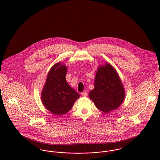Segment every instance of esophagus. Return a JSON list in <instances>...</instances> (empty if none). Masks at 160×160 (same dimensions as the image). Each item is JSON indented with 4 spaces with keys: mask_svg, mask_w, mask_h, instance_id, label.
<instances>
[{
    "mask_svg": "<svg viewBox=\"0 0 160 160\" xmlns=\"http://www.w3.org/2000/svg\"><path fill=\"white\" fill-rule=\"evenodd\" d=\"M81 95H82V97H87L88 93H87L86 91L82 92H81Z\"/></svg>",
    "mask_w": 160,
    "mask_h": 160,
    "instance_id": "1",
    "label": "esophagus"
}]
</instances>
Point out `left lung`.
<instances>
[{"label": "left lung", "instance_id": "left-lung-1", "mask_svg": "<svg viewBox=\"0 0 160 160\" xmlns=\"http://www.w3.org/2000/svg\"><path fill=\"white\" fill-rule=\"evenodd\" d=\"M94 81L89 97L95 107L106 113L118 108L124 100L125 90L114 67L107 62L99 66Z\"/></svg>", "mask_w": 160, "mask_h": 160}]
</instances>
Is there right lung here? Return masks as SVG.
<instances>
[{
    "mask_svg": "<svg viewBox=\"0 0 160 160\" xmlns=\"http://www.w3.org/2000/svg\"><path fill=\"white\" fill-rule=\"evenodd\" d=\"M67 67L58 62L50 69L46 84L41 92L43 105L50 112L55 115H63L68 113L72 107L79 94L69 86L66 75Z\"/></svg>",
    "mask_w": 160,
    "mask_h": 160,
    "instance_id": "add662e5",
    "label": "right lung"
}]
</instances>
